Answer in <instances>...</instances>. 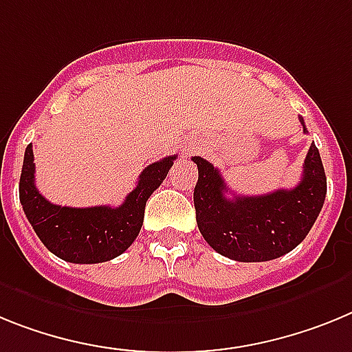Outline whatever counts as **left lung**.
Instances as JSON below:
<instances>
[{
	"label": "left lung",
	"instance_id": "8db88e82",
	"mask_svg": "<svg viewBox=\"0 0 352 352\" xmlns=\"http://www.w3.org/2000/svg\"><path fill=\"white\" fill-rule=\"evenodd\" d=\"M303 131L307 133L303 118ZM198 182L195 209L200 234L212 250L237 262H265L292 252L314 227L326 198V173L311 143L303 177L292 189L261 197H225L228 188L218 168L195 155Z\"/></svg>",
	"mask_w": 352,
	"mask_h": 352
}]
</instances>
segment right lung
Segmentation results:
<instances>
[{"label": "right lung", "mask_w": 352, "mask_h": 352, "mask_svg": "<svg viewBox=\"0 0 352 352\" xmlns=\"http://www.w3.org/2000/svg\"><path fill=\"white\" fill-rule=\"evenodd\" d=\"M177 155L152 163L140 175L136 188L118 207H62L45 200L35 186L32 145L24 152L19 200L33 230L45 248L72 264H99L122 255L138 237L146 200L166 179Z\"/></svg>", "instance_id": "add662e5"}]
</instances>
